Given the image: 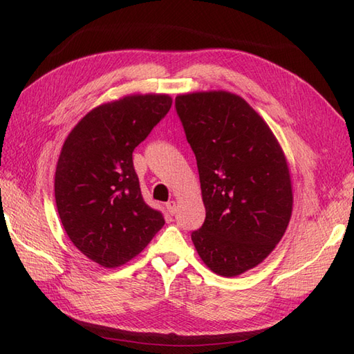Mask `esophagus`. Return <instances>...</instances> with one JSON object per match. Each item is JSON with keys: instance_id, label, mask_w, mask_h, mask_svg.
Listing matches in <instances>:
<instances>
[{"instance_id": "esophagus-1", "label": "esophagus", "mask_w": 354, "mask_h": 354, "mask_svg": "<svg viewBox=\"0 0 354 354\" xmlns=\"http://www.w3.org/2000/svg\"><path fill=\"white\" fill-rule=\"evenodd\" d=\"M165 208H167V212L170 216H173L176 213V202L175 201H169L167 204H165Z\"/></svg>"}]
</instances>
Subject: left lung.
I'll use <instances>...</instances> for the list:
<instances>
[{"label": "left lung", "instance_id": "1", "mask_svg": "<svg viewBox=\"0 0 354 354\" xmlns=\"http://www.w3.org/2000/svg\"><path fill=\"white\" fill-rule=\"evenodd\" d=\"M196 156L205 222L192 232L202 261L223 277L272 252L292 214V184L272 131L242 97L227 91L175 99Z\"/></svg>", "mask_w": 354, "mask_h": 354}]
</instances>
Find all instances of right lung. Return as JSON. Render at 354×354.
Listing matches in <instances>:
<instances>
[{"mask_svg":"<svg viewBox=\"0 0 354 354\" xmlns=\"http://www.w3.org/2000/svg\"><path fill=\"white\" fill-rule=\"evenodd\" d=\"M171 106L167 94H135L80 120L59 156L55 196L70 240L103 268L138 255L162 228L161 212L142 199L132 152Z\"/></svg>","mask_w":354,"mask_h":354,"instance_id":"1","label":"right lung"}]
</instances>
